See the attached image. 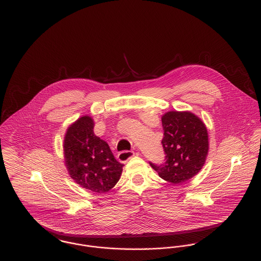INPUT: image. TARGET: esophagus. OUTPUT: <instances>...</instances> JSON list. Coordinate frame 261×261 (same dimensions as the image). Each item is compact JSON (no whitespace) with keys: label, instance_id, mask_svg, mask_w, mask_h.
<instances>
[{"label":"esophagus","instance_id":"1","mask_svg":"<svg viewBox=\"0 0 261 261\" xmlns=\"http://www.w3.org/2000/svg\"><path fill=\"white\" fill-rule=\"evenodd\" d=\"M134 155H135V151H133V150H122L118 153L117 159L120 163H126Z\"/></svg>","mask_w":261,"mask_h":261}]
</instances>
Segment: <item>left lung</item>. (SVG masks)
Returning <instances> with one entry per match:
<instances>
[{
	"label": "left lung",
	"mask_w": 261,
	"mask_h": 261,
	"mask_svg": "<svg viewBox=\"0 0 261 261\" xmlns=\"http://www.w3.org/2000/svg\"><path fill=\"white\" fill-rule=\"evenodd\" d=\"M162 124L166 162L149 165L162 179L180 185L197 175L205 164L209 149L207 128L190 112H167L162 116Z\"/></svg>",
	"instance_id": "obj_1"
}]
</instances>
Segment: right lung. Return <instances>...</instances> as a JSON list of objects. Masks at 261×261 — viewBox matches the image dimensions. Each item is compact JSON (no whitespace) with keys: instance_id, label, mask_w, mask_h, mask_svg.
I'll return each instance as SVG.
<instances>
[{"instance_id":"add662e5","label":"right lung","mask_w":261,"mask_h":261,"mask_svg":"<svg viewBox=\"0 0 261 261\" xmlns=\"http://www.w3.org/2000/svg\"><path fill=\"white\" fill-rule=\"evenodd\" d=\"M89 115L72 123L64 138L65 165L70 177L88 191L103 194L118 182L123 165L117 162L107 142L93 133Z\"/></svg>"}]
</instances>
